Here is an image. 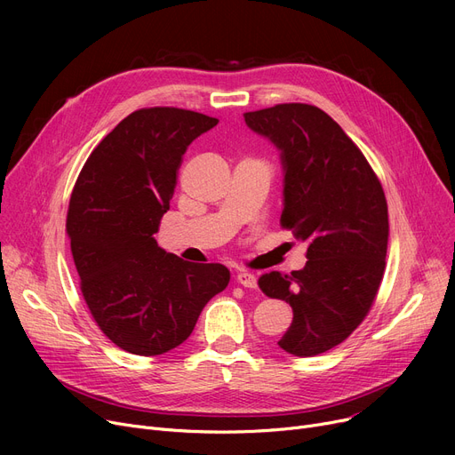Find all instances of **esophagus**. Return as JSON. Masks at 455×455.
<instances>
[{"instance_id": "esophagus-1", "label": "esophagus", "mask_w": 455, "mask_h": 455, "mask_svg": "<svg viewBox=\"0 0 455 455\" xmlns=\"http://www.w3.org/2000/svg\"><path fill=\"white\" fill-rule=\"evenodd\" d=\"M235 282L240 283V285H243V288H256V276L252 273H249V271H243V269L237 271Z\"/></svg>"}]
</instances>
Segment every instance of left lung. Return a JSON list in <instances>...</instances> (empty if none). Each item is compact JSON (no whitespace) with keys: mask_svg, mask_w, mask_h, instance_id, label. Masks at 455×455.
<instances>
[{"mask_svg":"<svg viewBox=\"0 0 455 455\" xmlns=\"http://www.w3.org/2000/svg\"><path fill=\"white\" fill-rule=\"evenodd\" d=\"M243 117L278 149L280 223L307 243L304 269L266 273L258 285L293 309L278 347L317 355L343 343L372 306L389 240L384 189L363 153L321 108L285 103Z\"/></svg>","mask_w":455,"mask_h":455,"instance_id":"8db88e82","label":"left lung"}]
</instances>
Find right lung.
Segmentation results:
<instances>
[{
	"label": "right lung",
	"mask_w": 455,
	"mask_h": 455,
	"mask_svg": "<svg viewBox=\"0 0 455 455\" xmlns=\"http://www.w3.org/2000/svg\"><path fill=\"white\" fill-rule=\"evenodd\" d=\"M220 119L182 108H141L88 156L69 199L66 228L83 297L105 336L131 354L182 345L230 271L189 264L158 247L188 146Z\"/></svg>",
	"instance_id": "add662e5"
}]
</instances>
